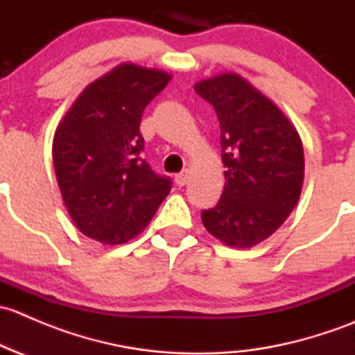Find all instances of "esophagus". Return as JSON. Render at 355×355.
Segmentation results:
<instances>
[{
    "label": "esophagus",
    "instance_id": "34e87169",
    "mask_svg": "<svg viewBox=\"0 0 355 355\" xmlns=\"http://www.w3.org/2000/svg\"><path fill=\"white\" fill-rule=\"evenodd\" d=\"M189 178H191V171L189 170H184L180 171V173L175 175V182H177L178 187H184V185L189 182Z\"/></svg>",
    "mask_w": 355,
    "mask_h": 355
}]
</instances>
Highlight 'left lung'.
Instances as JSON below:
<instances>
[{
    "instance_id": "8db88e82",
    "label": "left lung",
    "mask_w": 355,
    "mask_h": 355,
    "mask_svg": "<svg viewBox=\"0 0 355 355\" xmlns=\"http://www.w3.org/2000/svg\"><path fill=\"white\" fill-rule=\"evenodd\" d=\"M194 89L216 111L227 168L223 194L200 218L223 244L252 247L284 225L300 198L302 142L282 110L241 75H216Z\"/></svg>"
}]
</instances>
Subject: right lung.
Instances as JSON below:
<instances>
[{
    "mask_svg": "<svg viewBox=\"0 0 355 355\" xmlns=\"http://www.w3.org/2000/svg\"><path fill=\"white\" fill-rule=\"evenodd\" d=\"M171 75L121 63L84 89L53 139V163L71 220L101 244L141 234L170 194L171 180L142 157L141 118Z\"/></svg>",
    "mask_w": 355,
    "mask_h": 355,
    "instance_id": "1",
    "label": "right lung"
}]
</instances>
